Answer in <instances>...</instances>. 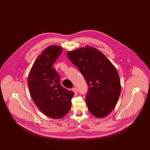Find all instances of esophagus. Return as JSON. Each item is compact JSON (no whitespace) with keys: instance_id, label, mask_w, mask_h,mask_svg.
Returning a JSON list of instances; mask_svg holds the SVG:
<instances>
[{"instance_id":"34e87169","label":"esophagus","mask_w":150,"mask_h":150,"mask_svg":"<svg viewBox=\"0 0 150 150\" xmlns=\"http://www.w3.org/2000/svg\"><path fill=\"white\" fill-rule=\"evenodd\" d=\"M73 92L74 93H77V88H76V87H73Z\"/></svg>"}]
</instances>
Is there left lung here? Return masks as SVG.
I'll return each instance as SVG.
<instances>
[{
    "mask_svg": "<svg viewBox=\"0 0 150 150\" xmlns=\"http://www.w3.org/2000/svg\"><path fill=\"white\" fill-rule=\"evenodd\" d=\"M81 71L88 87L85 102L90 112L98 118L108 115L115 108L121 92L118 73L99 50L86 46L67 53Z\"/></svg>",
    "mask_w": 150,
    "mask_h": 150,
    "instance_id": "obj_1",
    "label": "left lung"
}]
</instances>
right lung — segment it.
Segmentation results:
<instances>
[{"mask_svg":"<svg viewBox=\"0 0 150 150\" xmlns=\"http://www.w3.org/2000/svg\"><path fill=\"white\" fill-rule=\"evenodd\" d=\"M62 47L50 46L35 61L28 76V87L35 104L47 117L60 119L69 112L74 93L63 87L53 64Z\"/></svg>","mask_w":150,"mask_h":150,"instance_id":"add662e5","label":"right lung"}]
</instances>
